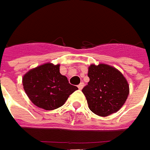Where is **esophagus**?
Here are the masks:
<instances>
[{"label": "esophagus", "mask_w": 150, "mask_h": 150, "mask_svg": "<svg viewBox=\"0 0 150 150\" xmlns=\"http://www.w3.org/2000/svg\"><path fill=\"white\" fill-rule=\"evenodd\" d=\"M83 87H84V83H83V82H81V83L77 86L78 89H80V90H82V88H83Z\"/></svg>", "instance_id": "obj_1"}]
</instances>
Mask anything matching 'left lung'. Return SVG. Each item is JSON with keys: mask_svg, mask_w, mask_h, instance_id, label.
Returning a JSON list of instances; mask_svg holds the SVG:
<instances>
[{"mask_svg": "<svg viewBox=\"0 0 150 150\" xmlns=\"http://www.w3.org/2000/svg\"><path fill=\"white\" fill-rule=\"evenodd\" d=\"M87 75L90 80L82 92L89 109L103 117L117 112L129 96V83L124 75L105 63L91 64Z\"/></svg>", "mask_w": 150, "mask_h": 150, "instance_id": "1", "label": "left lung"}]
</instances>
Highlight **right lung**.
Instances as JSON below:
<instances>
[{"label": "right lung", "mask_w": 150, "mask_h": 150, "mask_svg": "<svg viewBox=\"0 0 150 150\" xmlns=\"http://www.w3.org/2000/svg\"><path fill=\"white\" fill-rule=\"evenodd\" d=\"M59 67V64L44 63L29 70L22 77L26 95L36 106L47 110L57 109L78 89L60 73Z\"/></svg>", "instance_id": "add662e5"}]
</instances>
